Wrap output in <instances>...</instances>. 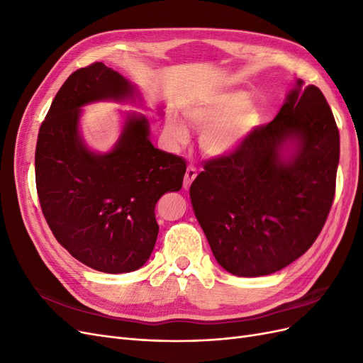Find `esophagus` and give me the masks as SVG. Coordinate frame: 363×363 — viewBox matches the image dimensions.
Segmentation results:
<instances>
[{
	"label": "esophagus",
	"mask_w": 363,
	"mask_h": 363,
	"mask_svg": "<svg viewBox=\"0 0 363 363\" xmlns=\"http://www.w3.org/2000/svg\"><path fill=\"white\" fill-rule=\"evenodd\" d=\"M196 177V169L194 167H188V169H186V174H184V182H183V188L184 189H189L192 182L195 180Z\"/></svg>",
	"instance_id": "34e87169"
}]
</instances>
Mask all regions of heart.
<instances>
[{
	"instance_id": "obj_1",
	"label": "heart",
	"mask_w": 363,
	"mask_h": 363,
	"mask_svg": "<svg viewBox=\"0 0 363 363\" xmlns=\"http://www.w3.org/2000/svg\"><path fill=\"white\" fill-rule=\"evenodd\" d=\"M184 118L201 130L200 147L207 156L225 157L242 147L260 124V106L248 100L240 89H228L208 95L184 108ZM168 138L175 144L189 139L188 127L177 115H169L164 125Z\"/></svg>"
}]
</instances>
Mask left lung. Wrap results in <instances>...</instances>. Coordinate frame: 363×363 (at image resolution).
<instances>
[{"label": "left lung", "instance_id": "left-lung-1", "mask_svg": "<svg viewBox=\"0 0 363 363\" xmlns=\"http://www.w3.org/2000/svg\"><path fill=\"white\" fill-rule=\"evenodd\" d=\"M339 131L316 86L296 80L280 112L236 152L208 160L191 201L216 262L268 276L312 247L335 199Z\"/></svg>", "mask_w": 363, "mask_h": 363}]
</instances>
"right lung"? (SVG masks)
<instances>
[{
  "mask_svg": "<svg viewBox=\"0 0 363 363\" xmlns=\"http://www.w3.org/2000/svg\"><path fill=\"white\" fill-rule=\"evenodd\" d=\"M140 103L125 77L104 63L77 69L54 96L36 145V188L59 244L92 269L136 271L156 245L155 207L182 189L186 163L151 144L150 123L127 113L113 148L92 151L80 133L83 107L98 101Z\"/></svg>",
  "mask_w": 363,
  "mask_h": 363,
  "instance_id": "add662e5",
  "label": "right lung"
}]
</instances>
